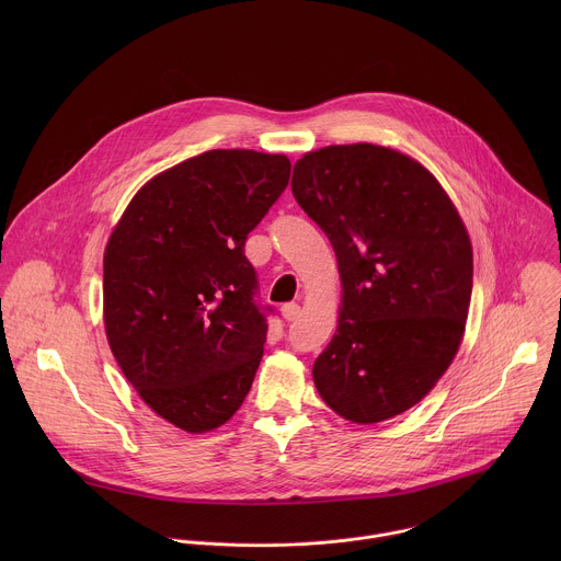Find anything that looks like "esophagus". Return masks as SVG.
Wrapping results in <instances>:
<instances>
[{
	"instance_id": "1",
	"label": "esophagus",
	"mask_w": 561,
	"mask_h": 561,
	"mask_svg": "<svg viewBox=\"0 0 561 561\" xmlns=\"http://www.w3.org/2000/svg\"><path fill=\"white\" fill-rule=\"evenodd\" d=\"M299 312H301V308H299V304H295V301H288V304L282 306V317L286 319V322H293V319L299 317Z\"/></svg>"
}]
</instances>
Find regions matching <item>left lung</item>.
<instances>
[{"label": "left lung", "instance_id": "left-lung-1", "mask_svg": "<svg viewBox=\"0 0 561 561\" xmlns=\"http://www.w3.org/2000/svg\"><path fill=\"white\" fill-rule=\"evenodd\" d=\"M290 188L342 277L337 333L312 366L319 394L355 424L409 411L466 327L472 247L457 208L413 157L375 144L306 152Z\"/></svg>", "mask_w": 561, "mask_h": 561}]
</instances>
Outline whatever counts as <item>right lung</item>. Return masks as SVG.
<instances>
[{
	"label": "right lung",
	"mask_w": 561,
	"mask_h": 561,
	"mask_svg": "<svg viewBox=\"0 0 561 561\" xmlns=\"http://www.w3.org/2000/svg\"><path fill=\"white\" fill-rule=\"evenodd\" d=\"M286 154L206 150L144 184L104 253V327L144 402L186 433L242 407L271 306L244 255L249 232L288 186Z\"/></svg>",
	"instance_id": "add662e5"
}]
</instances>
